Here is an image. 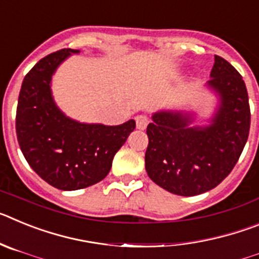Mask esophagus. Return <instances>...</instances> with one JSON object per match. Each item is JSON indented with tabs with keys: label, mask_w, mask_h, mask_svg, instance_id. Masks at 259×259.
Masks as SVG:
<instances>
[{
	"label": "esophagus",
	"mask_w": 259,
	"mask_h": 259,
	"mask_svg": "<svg viewBox=\"0 0 259 259\" xmlns=\"http://www.w3.org/2000/svg\"><path fill=\"white\" fill-rule=\"evenodd\" d=\"M148 123H149V120H148V118H146L145 115L136 116V127L139 128V130H145Z\"/></svg>",
	"instance_id": "esophagus-1"
}]
</instances>
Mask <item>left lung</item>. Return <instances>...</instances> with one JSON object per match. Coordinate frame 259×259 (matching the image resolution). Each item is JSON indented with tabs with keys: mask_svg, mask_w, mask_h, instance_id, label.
Returning a JSON list of instances; mask_svg holds the SVG:
<instances>
[{
	"mask_svg": "<svg viewBox=\"0 0 259 259\" xmlns=\"http://www.w3.org/2000/svg\"><path fill=\"white\" fill-rule=\"evenodd\" d=\"M210 77L206 88L218 105L207 124L193 125L197 114L191 110H161L146 128L148 176L178 196H197L221 184L248 140L250 107L241 75L215 56Z\"/></svg>",
	"mask_w": 259,
	"mask_h": 259,
	"instance_id": "1",
	"label": "left lung"
}]
</instances>
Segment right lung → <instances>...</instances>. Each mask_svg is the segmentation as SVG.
Segmentation results:
<instances>
[{"mask_svg":"<svg viewBox=\"0 0 259 259\" xmlns=\"http://www.w3.org/2000/svg\"><path fill=\"white\" fill-rule=\"evenodd\" d=\"M80 50L62 49L38 61L26 75L17 107V137L32 170L61 191H76L101 182L115 153L136 127L81 123L54 102L52 79L57 68Z\"/></svg>","mask_w":259,"mask_h":259,"instance_id":"obj_1","label":"right lung"}]
</instances>
